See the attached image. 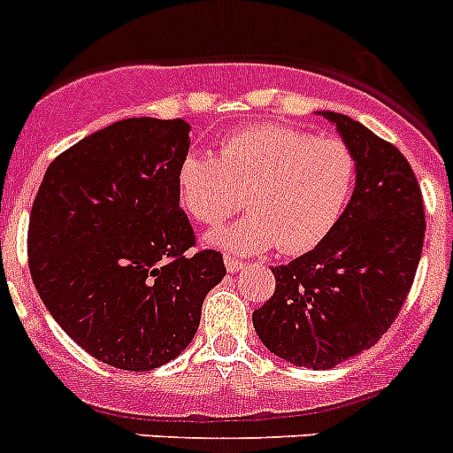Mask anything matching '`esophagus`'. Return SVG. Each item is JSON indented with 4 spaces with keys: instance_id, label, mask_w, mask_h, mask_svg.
Wrapping results in <instances>:
<instances>
[{
    "instance_id": "obj_1",
    "label": "esophagus",
    "mask_w": 453,
    "mask_h": 453,
    "mask_svg": "<svg viewBox=\"0 0 453 453\" xmlns=\"http://www.w3.org/2000/svg\"><path fill=\"white\" fill-rule=\"evenodd\" d=\"M224 265H226V272H229V273H235V272H240V269L244 267V263H242V260H238V258H231V256H226V258H224Z\"/></svg>"
}]
</instances>
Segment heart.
<instances>
[{"instance_id":"obj_1","label":"heart","mask_w":453,"mask_h":453,"mask_svg":"<svg viewBox=\"0 0 453 453\" xmlns=\"http://www.w3.org/2000/svg\"><path fill=\"white\" fill-rule=\"evenodd\" d=\"M355 184L357 161L343 141L283 123L234 132L218 157L190 152L177 170L180 204L195 222L215 226L242 202L251 211L206 238L235 256L272 247L308 254L337 229Z\"/></svg>"}]
</instances>
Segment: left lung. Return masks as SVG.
Here are the masks:
<instances>
[{
    "mask_svg": "<svg viewBox=\"0 0 453 453\" xmlns=\"http://www.w3.org/2000/svg\"><path fill=\"white\" fill-rule=\"evenodd\" d=\"M317 114L337 126L355 155V193L330 238L272 269L273 296L251 319L273 355L327 371L375 346L395 321L426 224L420 186L395 145L346 114Z\"/></svg>",
    "mask_w": 453,
    "mask_h": 453,
    "instance_id": "1",
    "label": "left lung"
}]
</instances>
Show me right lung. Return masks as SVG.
Listing matches in <instances>:
<instances>
[{"label":"right lung","instance_id":"right-lung-1","mask_svg":"<svg viewBox=\"0 0 453 453\" xmlns=\"http://www.w3.org/2000/svg\"><path fill=\"white\" fill-rule=\"evenodd\" d=\"M184 119H126L51 161L28 219V269L58 326L91 357L152 371L186 350L222 254H188L177 170Z\"/></svg>","mask_w":453,"mask_h":453}]
</instances>
